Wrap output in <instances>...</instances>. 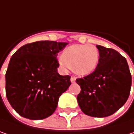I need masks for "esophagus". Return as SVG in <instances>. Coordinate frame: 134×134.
Segmentation results:
<instances>
[{
  "mask_svg": "<svg viewBox=\"0 0 134 134\" xmlns=\"http://www.w3.org/2000/svg\"><path fill=\"white\" fill-rule=\"evenodd\" d=\"M71 82H72V83H74L75 81V80H76V79H75V77H73V76H72L71 77Z\"/></svg>",
  "mask_w": 134,
  "mask_h": 134,
  "instance_id": "esophagus-1",
  "label": "esophagus"
}]
</instances>
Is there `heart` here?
<instances>
[{
	"mask_svg": "<svg viewBox=\"0 0 134 134\" xmlns=\"http://www.w3.org/2000/svg\"><path fill=\"white\" fill-rule=\"evenodd\" d=\"M98 49L91 44H75L67 47L59 58V63L64 70L72 68L75 74L85 76L94 72L99 63Z\"/></svg>",
	"mask_w": 134,
	"mask_h": 134,
	"instance_id": "obj_1",
	"label": "heart"
}]
</instances>
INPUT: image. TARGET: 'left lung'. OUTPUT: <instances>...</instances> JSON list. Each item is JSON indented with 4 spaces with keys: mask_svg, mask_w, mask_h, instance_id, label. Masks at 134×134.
I'll list each match as a JSON object with an SVG mask.
<instances>
[{
    "mask_svg": "<svg viewBox=\"0 0 134 134\" xmlns=\"http://www.w3.org/2000/svg\"><path fill=\"white\" fill-rule=\"evenodd\" d=\"M100 59L90 75L76 79L81 87L78 104L84 114L94 118L112 115L128 99L132 78L126 59L118 51L96 46Z\"/></svg>",
    "mask_w": 134,
    "mask_h": 134,
    "instance_id": "left-lung-1",
    "label": "left lung"
}]
</instances>
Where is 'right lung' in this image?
Returning a JSON list of instances; mask_svg holds the SVG:
<instances>
[{"label":"right lung","mask_w":134,"mask_h":134,"mask_svg":"<svg viewBox=\"0 0 134 134\" xmlns=\"http://www.w3.org/2000/svg\"><path fill=\"white\" fill-rule=\"evenodd\" d=\"M67 44L34 42L21 46L12 55L5 75L6 96L18 114L42 120L54 113L59 97L71 85L69 75L57 72V55Z\"/></svg>","instance_id":"right-lung-1"}]
</instances>
